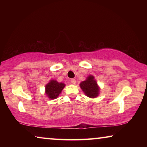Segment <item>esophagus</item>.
<instances>
[{
	"mask_svg": "<svg viewBox=\"0 0 147 147\" xmlns=\"http://www.w3.org/2000/svg\"><path fill=\"white\" fill-rule=\"evenodd\" d=\"M71 84H76V80L75 79H71Z\"/></svg>",
	"mask_w": 147,
	"mask_h": 147,
	"instance_id": "1",
	"label": "esophagus"
}]
</instances>
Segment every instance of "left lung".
I'll return each mask as SVG.
<instances>
[{"label": "left lung", "mask_w": 147, "mask_h": 147, "mask_svg": "<svg viewBox=\"0 0 147 147\" xmlns=\"http://www.w3.org/2000/svg\"><path fill=\"white\" fill-rule=\"evenodd\" d=\"M80 86L85 95L90 98H95L99 96L100 88L94 76L89 75L86 80L80 84Z\"/></svg>", "instance_id": "left-lung-1"}]
</instances>
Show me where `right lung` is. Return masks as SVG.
I'll list each match as a JSON object with an SVG mask.
<instances>
[{
	"label": "right lung",
	"instance_id": "right-lung-1",
	"mask_svg": "<svg viewBox=\"0 0 147 147\" xmlns=\"http://www.w3.org/2000/svg\"><path fill=\"white\" fill-rule=\"evenodd\" d=\"M65 84L58 82L57 80L52 79L45 85V93L50 100L56 99L64 88Z\"/></svg>",
	"mask_w": 147,
	"mask_h": 147
}]
</instances>
